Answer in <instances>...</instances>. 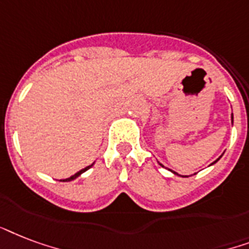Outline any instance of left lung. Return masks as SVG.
Returning <instances> with one entry per match:
<instances>
[{
  "label": "left lung",
  "mask_w": 249,
  "mask_h": 249,
  "mask_svg": "<svg viewBox=\"0 0 249 249\" xmlns=\"http://www.w3.org/2000/svg\"><path fill=\"white\" fill-rule=\"evenodd\" d=\"M231 121H232V115H231ZM221 157H222V156H221ZM221 157H219V159H221ZM218 159V160H219ZM218 160H215V161H214V162H213V163H215V162H217V161H218ZM213 163H212V165H213ZM160 165H161V166H162V167H165V166H163V165H162V163H160ZM171 171V173H174V174H177V173H175V171H173V170H170ZM177 175H178V174H177Z\"/></svg>",
  "instance_id": "left-lung-1"
}]
</instances>
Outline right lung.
Returning <instances> with one entry per match:
<instances>
[{"instance_id": "right-lung-1", "label": "right lung", "mask_w": 249, "mask_h": 249, "mask_svg": "<svg viewBox=\"0 0 249 249\" xmlns=\"http://www.w3.org/2000/svg\"><path fill=\"white\" fill-rule=\"evenodd\" d=\"M92 166H93V163H92V165H89V166H87V167H84V169H82V170L78 171V173H76V174H74V175H72V177H70V178L62 179V182H70V180H74V179L78 178L79 175L83 174V173H84V171H87V170H88V169H90V167H92Z\"/></svg>"}]
</instances>
